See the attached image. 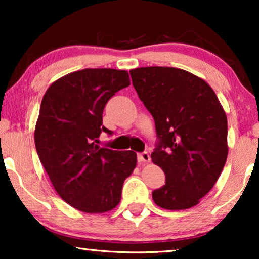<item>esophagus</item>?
Here are the masks:
<instances>
[{
	"label": "esophagus",
	"instance_id": "1",
	"mask_svg": "<svg viewBox=\"0 0 259 259\" xmlns=\"http://www.w3.org/2000/svg\"><path fill=\"white\" fill-rule=\"evenodd\" d=\"M150 160H151V157L147 152H141V153H138V161L139 162H148Z\"/></svg>",
	"mask_w": 259,
	"mask_h": 259
}]
</instances>
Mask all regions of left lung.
Wrapping results in <instances>:
<instances>
[{
  "label": "left lung",
  "mask_w": 259,
  "mask_h": 259,
  "mask_svg": "<svg viewBox=\"0 0 259 259\" xmlns=\"http://www.w3.org/2000/svg\"><path fill=\"white\" fill-rule=\"evenodd\" d=\"M133 87L153 116L158 143L152 161L166 176L152 192L166 210L199 203L217 182L228 158V120L210 84L173 67L130 70Z\"/></svg>",
  "instance_id": "left-lung-1"
}]
</instances>
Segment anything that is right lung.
Listing matches in <instances>:
<instances>
[{
	"label": "right lung",
	"mask_w": 259,
	"mask_h": 259,
	"mask_svg": "<svg viewBox=\"0 0 259 259\" xmlns=\"http://www.w3.org/2000/svg\"><path fill=\"white\" fill-rule=\"evenodd\" d=\"M130 83L126 70L86 68L60 77L42 98L34 133L37 155L56 192L76 210H113L136 168V152L97 145L101 132L112 134L102 126L106 104Z\"/></svg>",
	"instance_id": "add662e5"
}]
</instances>
